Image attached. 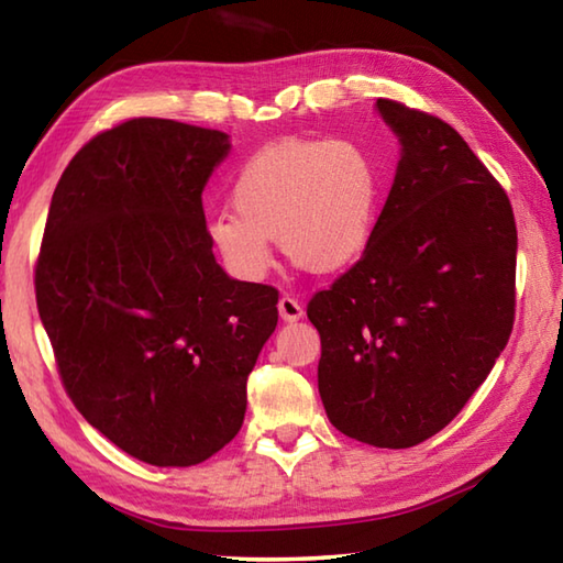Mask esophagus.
Returning <instances> with one entry per match:
<instances>
[{
	"label": "esophagus",
	"instance_id": "34e87169",
	"mask_svg": "<svg viewBox=\"0 0 563 563\" xmlns=\"http://www.w3.org/2000/svg\"><path fill=\"white\" fill-rule=\"evenodd\" d=\"M278 310H280V318L285 322H295V320H300L305 316L302 305L295 298H290V295H283L280 302H278Z\"/></svg>",
	"mask_w": 563,
	"mask_h": 563
}]
</instances>
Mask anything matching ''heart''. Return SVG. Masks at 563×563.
I'll use <instances>...</instances> for the list:
<instances>
[{
  "mask_svg": "<svg viewBox=\"0 0 563 563\" xmlns=\"http://www.w3.org/2000/svg\"><path fill=\"white\" fill-rule=\"evenodd\" d=\"M383 170L355 139H302L265 146L233 178V213L208 221V243L233 278L258 283L273 265L275 238L310 273L355 263L373 241Z\"/></svg>",
  "mask_w": 563,
  "mask_h": 563,
  "instance_id": "heart-1",
  "label": "heart"
}]
</instances>
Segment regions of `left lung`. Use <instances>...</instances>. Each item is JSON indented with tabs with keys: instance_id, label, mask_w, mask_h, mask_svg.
<instances>
[{
	"instance_id": "obj_1",
	"label": "left lung",
	"mask_w": 563,
	"mask_h": 563,
	"mask_svg": "<svg viewBox=\"0 0 563 563\" xmlns=\"http://www.w3.org/2000/svg\"><path fill=\"white\" fill-rule=\"evenodd\" d=\"M375 109L399 141L393 188L362 258L318 292V389L352 440L405 450L460 415L514 325L517 223L504 188L450 123Z\"/></svg>"
}]
</instances>
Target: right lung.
<instances>
[{
    "label": "right lung",
    "mask_w": 563,
    "mask_h": 563,
    "mask_svg": "<svg viewBox=\"0 0 563 563\" xmlns=\"http://www.w3.org/2000/svg\"><path fill=\"white\" fill-rule=\"evenodd\" d=\"M223 131L131 119L91 139L56 184L36 308L62 383L136 460L194 466L233 440L245 383L278 325V290L216 263L203 188Z\"/></svg>",
    "instance_id": "add662e5"
}]
</instances>
